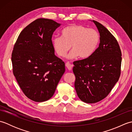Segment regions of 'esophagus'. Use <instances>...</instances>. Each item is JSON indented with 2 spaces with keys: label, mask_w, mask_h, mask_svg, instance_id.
Returning <instances> with one entry per match:
<instances>
[{
  "label": "esophagus",
  "mask_w": 132,
  "mask_h": 132,
  "mask_svg": "<svg viewBox=\"0 0 132 132\" xmlns=\"http://www.w3.org/2000/svg\"><path fill=\"white\" fill-rule=\"evenodd\" d=\"M65 66H66V68H68V69L69 70H71L72 68V65L69 62H68L66 63Z\"/></svg>",
  "instance_id": "1"
}]
</instances>
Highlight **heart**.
<instances>
[{
    "mask_svg": "<svg viewBox=\"0 0 132 132\" xmlns=\"http://www.w3.org/2000/svg\"><path fill=\"white\" fill-rule=\"evenodd\" d=\"M100 36L96 30L88 29L81 25H72L64 28L61 37L52 39L54 49L60 57H64L71 47L69 58L78 56L80 58L89 57L99 43Z\"/></svg>",
    "mask_w": 132,
    "mask_h": 132,
    "instance_id": "heart-1",
    "label": "heart"
}]
</instances>
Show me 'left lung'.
Wrapping results in <instances>:
<instances>
[{
  "instance_id": "obj_1",
  "label": "left lung",
  "mask_w": 132,
  "mask_h": 132,
  "mask_svg": "<svg viewBox=\"0 0 132 132\" xmlns=\"http://www.w3.org/2000/svg\"><path fill=\"white\" fill-rule=\"evenodd\" d=\"M99 46L89 57L74 61V86L79 99L95 103L108 96L121 74V51L116 38L99 22Z\"/></svg>"
}]
</instances>
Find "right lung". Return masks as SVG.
<instances>
[{
  "instance_id": "right-lung-1",
  "label": "right lung",
  "mask_w": 132,
  "mask_h": 132,
  "mask_svg": "<svg viewBox=\"0 0 132 132\" xmlns=\"http://www.w3.org/2000/svg\"><path fill=\"white\" fill-rule=\"evenodd\" d=\"M60 24L38 19L20 33L12 50L13 74L26 96L43 102L54 95L65 71V64L54 54L52 37Z\"/></svg>"
}]
</instances>
